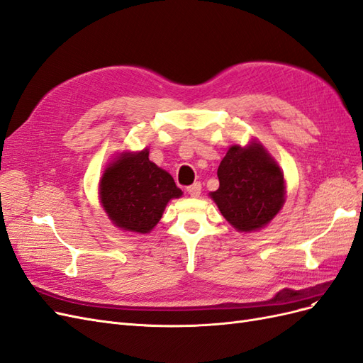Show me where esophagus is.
<instances>
[{
	"instance_id": "obj_1",
	"label": "esophagus",
	"mask_w": 363,
	"mask_h": 363,
	"mask_svg": "<svg viewBox=\"0 0 363 363\" xmlns=\"http://www.w3.org/2000/svg\"><path fill=\"white\" fill-rule=\"evenodd\" d=\"M188 194L191 195V196H194V199H196V196H200V194H201V183H194V184H191L189 188H188Z\"/></svg>"
}]
</instances>
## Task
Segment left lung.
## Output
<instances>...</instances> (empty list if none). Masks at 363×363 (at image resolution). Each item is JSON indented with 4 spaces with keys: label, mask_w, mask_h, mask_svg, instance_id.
<instances>
[{
    "label": "left lung",
    "mask_w": 363,
    "mask_h": 363,
    "mask_svg": "<svg viewBox=\"0 0 363 363\" xmlns=\"http://www.w3.org/2000/svg\"><path fill=\"white\" fill-rule=\"evenodd\" d=\"M218 179L219 188L211 199L238 232L263 228L284 204L283 172L257 140L230 147L219 163Z\"/></svg>",
    "instance_id": "left-lung-1"
}]
</instances>
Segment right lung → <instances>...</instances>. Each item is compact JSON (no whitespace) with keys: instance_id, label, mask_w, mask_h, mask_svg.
I'll use <instances>...</instances> for the list:
<instances>
[{"instance_id":"1","label":"right lung","mask_w":363,"mask_h":363,"mask_svg":"<svg viewBox=\"0 0 363 363\" xmlns=\"http://www.w3.org/2000/svg\"><path fill=\"white\" fill-rule=\"evenodd\" d=\"M148 155V148L121 152L100 180V200L108 219L119 228L142 235L156 227L172 199L183 195L171 174Z\"/></svg>"}]
</instances>
